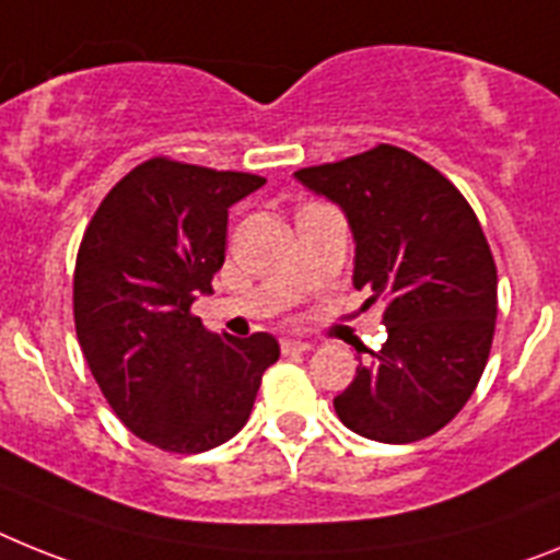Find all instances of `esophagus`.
Masks as SVG:
<instances>
[{
	"label": "esophagus",
	"mask_w": 560,
	"mask_h": 560,
	"mask_svg": "<svg viewBox=\"0 0 560 560\" xmlns=\"http://www.w3.org/2000/svg\"><path fill=\"white\" fill-rule=\"evenodd\" d=\"M281 350H284V352H307V350H313V345H310V341H302V338L284 336V338H281Z\"/></svg>",
	"instance_id": "obj_1"
}]
</instances>
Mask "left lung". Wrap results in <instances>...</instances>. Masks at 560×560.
Listing matches in <instances>:
<instances>
[{
  "label": "left lung",
  "mask_w": 560,
  "mask_h": 560,
  "mask_svg": "<svg viewBox=\"0 0 560 560\" xmlns=\"http://www.w3.org/2000/svg\"><path fill=\"white\" fill-rule=\"evenodd\" d=\"M347 215L352 288L384 299L387 341L332 398L347 430L410 444L450 424L469 401L498 316L490 244L462 192L393 144L295 173Z\"/></svg>",
  "instance_id": "obj_1"
}]
</instances>
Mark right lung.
<instances>
[{
    "label": "right lung",
    "instance_id": "add662e5",
    "mask_svg": "<svg viewBox=\"0 0 560 560\" xmlns=\"http://www.w3.org/2000/svg\"><path fill=\"white\" fill-rule=\"evenodd\" d=\"M261 185L253 173L150 159L84 230L73 272L84 361L121 424L167 453L233 439L279 361L270 332L215 336L190 313L224 265L228 210Z\"/></svg>",
    "mask_w": 560,
    "mask_h": 560
}]
</instances>
